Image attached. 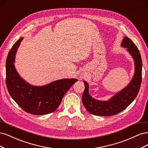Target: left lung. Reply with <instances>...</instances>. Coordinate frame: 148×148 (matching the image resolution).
I'll return each instance as SVG.
<instances>
[{
    "label": "left lung",
    "mask_w": 148,
    "mask_h": 148,
    "mask_svg": "<svg viewBox=\"0 0 148 148\" xmlns=\"http://www.w3.org/2000/svg\"><path fill=\"white\" fill-rule=\"evenodd\" d=\"M121 46L127 48L135 62V73L127 86L107 101H98L89 95V86L84 82L85 89L82 102L89 113L98 116H112L120 113L135 99L140 90L142 80V60L140 51L132 40L124 37Z\"/></svg>",
    "instance_id": "left-lung-1"
}]
</instances>
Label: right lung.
<instances>
[{
  "label": "right lung",
  "mask_w": 148,
  "mask_h": 148,
  "mask_svg": "<svg viewBox=\"0 0 148 148\" xmlns=\"http://www.w3.org/2000/svg\"><path fill=\"white\" fill-rule=\"evenodd\" d=\"M23 38L14 44L7 58L6 84L8 91L16 104L26 112L33 115H46L53 112L66 91L77 79H62L45 86H34L26 82L16 71L14 65L18 47Z\"/></svg>",
  "instance_id": "obj_1"
}]
</instances>
